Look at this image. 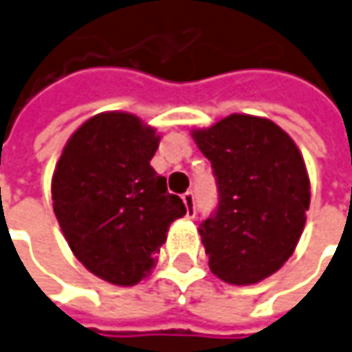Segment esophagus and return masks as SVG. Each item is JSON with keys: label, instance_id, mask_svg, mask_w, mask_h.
I'll return each mask as SVG.
<instances>
[{"label": "esophagus", "instance_id": "obj_1", "mask_svg": "<svg viewBox=\"0 0 352 352\" xmlns=\"http://www.w3.org/2000/svg\"><path fill=\"white\" fill-rule=\"evenodd\" d=\"M182 201L186 205V217L188 219H192L193 214H195V201H193V193L192 192H186L182 195Z\"/></svg>", "mask_w": 352, "mask_h": 352}]
</instances>
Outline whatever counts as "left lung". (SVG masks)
<instances>
[{
    "mask_svg": "<svg viewBox=\"0 0 352 352\" xmlns=\"http://www.w3.org/2000/svg\"><path fill=\"white\" fill-rule=\"evenodd\" d=\"M192 138L219 186V207L199 226L209 267L228 285L267 279L306 225L310 178L300 151L277 124L250 114L226 116Z\"/></svg>",
    "mask_w": 352,
    "mask_h": 352,
    "instance_id": "obj_1",
    "label": "left lung"
}]
</instances>
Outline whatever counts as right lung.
Returning a JSON list of instances; mask_svg holds the SVG:
<instances>
[{"label": "right lung", "instance_id": "1", "mask_svg": "<svg viewBox=\"0 0 352 352\" xmlns=\"http://www.w3.org/2000/svg\"><path fill=\"white\" fill-rule=\"evenodd\" d=\"M159 141L138 116L102 112L67 139L52 176L54 213L73 256L118 287L147 277L168 226L186 214L151 166Z\"/></svg>", "mask_w": 352, "mask_h": 352}]
</instances>
